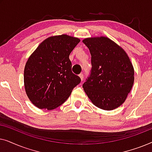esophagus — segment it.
<instances>
[{
	"mask_svg": "<svg viewBox=\"0 0 152 152\" xmlns=\"http://www.w3.org/2000/svg\"><path fill=\"white\" fill-rule=\"evenodd\" d=\"M79 76H80V77L81 78V80H82V81L84 80V74H83V73H81V74H80V75H79Z\"/></svg>",
	"mask_w": 152,
	"mask_h": 152,
	"instance_id": "1",
	"label": "esophagus"
}]
</instances>
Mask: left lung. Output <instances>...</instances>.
<instances>
[{
	"mask_svg": "<svg viewBox=\"0 0 152 152\" xmlns=\"http://www.w3.org/2000/svg\"><path fill=\"white\" fill-rule=\"evenodd\" d=\"M91 55V73L82 87L91 102L103 110L125 101L134 82V70L125 51L107 37L83 40Z\"/></svg>",
	"mask_w": 152,
	"mask_h": 152,
	"instance_id": "1",
	"label": "left lung"
}]
</instances>
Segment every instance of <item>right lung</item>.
<instances>
[{
	"label": "right lung",
	"instance_id": "add662e5",
	"mask_svg": "<svg viewBox=\"0 0 152 152\" xmlns=\"http://www.w3.org/2000/svg\"><path fill=\"white\" fill-rule=\"evenodd\" d=\"M80 40L66 34L49 37L40 43L26 62L24 84L32 103L41 109L61 105L81 82L72 72L69 55Z\"/></svg>",
	"mask_w": 152,
	"mask_h": 152
}]
</instances>
